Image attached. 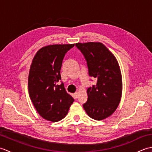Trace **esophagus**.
<instances>
[{
	"label": "esophagus",
	"mask_w": 152,
	"mask_h": 152,
	"mask_svg": "<svg viewBox=\"0 0 152 152\" xmlns=\"http://www.w3.org/2000/svg\"><path fill=\"white\" fill-rule=\"evenodd\" d=\"M78 91H76V93H74V95H75V96H76V98H77L78 97Z\"/></svg>",
	"instance_id": "obj_1"
}]
</instances>
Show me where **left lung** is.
Segmentation results:
<instances>
[{
	"instance_id": "8db88e82",
	"label": "left lung",
	"mask_w": 152,
	"mask_h": 152,
	"mask_svg": "<svg viewBox=\"0 0 152 152\" xmlns=\"http://www.w3.org/2000/svg\"><path fill=\"white\" fill-rule=\"evenodd\" d=\"M83 55L89 75L97 80L87 90L88 99L83 104L86 113L95 120L109 117L118 108L122 93V78L115 56L101 42L77 43Z\"/></svg>"
}]
</instances>
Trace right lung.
Returning a JSON list of instances; mask_svg holds the SVG:
<instances>
[{
    "instance_id": "1",
    "label": "right lung",
    "mask_w": 152,
    "mask_h": 152,
    "mask_svg": "<svg viewBox=\"0 0 152 152\" xmlns=\"http://www.w3.org/2000/svg\"><path fill=\"white\" fill-rule=\"evenodd\" d=\"M72 44H54L42 48L35 55L28 78V93L42 117L56 122L63 119L74 102L61 80L60 71L66 53Z\"/></svg>"
}]
</instances>
